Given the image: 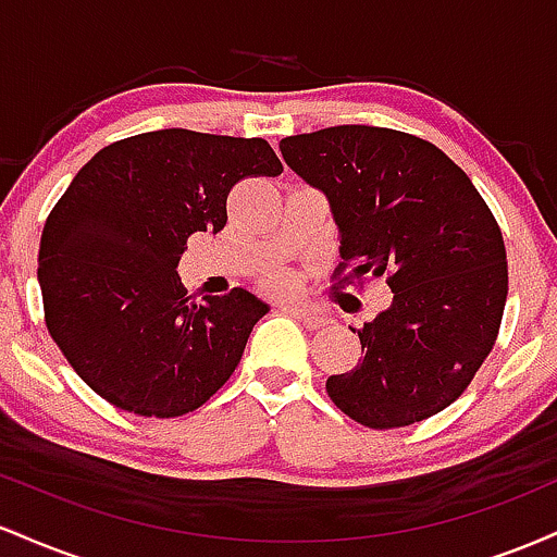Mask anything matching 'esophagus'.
<instances>
[{"mask_svg":"<svg viewBox=\"0 0 557 557\" xmlns=\"http://www.w3.org/2000/svg\"><path fill=\"white\" fill-rule=\"evenodd\" d=\"M290 314L296 317L298 322H304V327H309V330H319V327H324V324L330 322L327 317H324V314H317V311L306 309V306H293Z\"/></svg>","mask_w":557,"mask_h":557,"instance_id":"esophagus-1","label":"esophagus"}]
</instances>
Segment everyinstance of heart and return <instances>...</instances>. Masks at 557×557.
I'll return each instance as SVG.
<instances>
[{
	"label": "heart",
	"instance_id": "obj_1",
	"mask_svg": "<svg viewBox=\"0 0 557 557\" xmlns=\"http://www.w3.org/2000/svg\"><path fill=\"white\" fill-rule=\"evenodd\" d=\"M264 285L270 287V290L287 293L293 290V285H296V277H293L290 270H272L264 274Z\"/></svg>",
	"mask_w": 557,
	"mask_h": 557
}]
</instances>
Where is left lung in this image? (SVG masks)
Returning a JSON list of instances; mask_svg holds the SVG:
<instances>
[{
  "mask_svg": "<svg viewBox=\"0 0 557 557\" xmlns=\"http://www.w3.org/2000/svg\"><path fill=\"white\" fill-rule=\"evenodd\" d=\"M285 164L327 196L343 283L385 277L389 309L359 330V367L327 395L369 430L450 406L487 359L508 298L503 233L469 175L411 133L337 125L280 140ZM356 332V330H354Z\"/></svg>",
  "mask_w": 557,
  "mask_h": 557,
  "instance_id": "obj_1",
  "label": "left lung"
}]
</instances>
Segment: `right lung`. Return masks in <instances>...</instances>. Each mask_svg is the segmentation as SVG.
I'll return each mask as SVG.
<instances>
[{
    "label": "right lung",
    "mask_w": 557,
    "mask_h": 557,
    "mask_svg": "<svg viewBox=\"0 0 557 557\" xmlns=\"http://www.w3.org/2000/svg\"><path fill=\"white\" fill-rule=\"evenodd\" d=\"M264 138L151 131L104 146L54 203L38 248L47 330L78 376L138 417L196 411L270 311L253 293L188 296L175 267L220 233L243 177L280 175Z\"/></svg>",
    "instance_id": "obj_1"
}]
</instances>
